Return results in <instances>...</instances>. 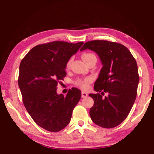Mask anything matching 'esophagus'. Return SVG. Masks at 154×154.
Returning <instances> with one entry per match:
<instances>
[{"label": "esophagus", "mask_w": 154, "mask_h": 154, "mask_svg": "<svg viewBox=\"0 0 154 154\" xmlns=\"http://www.w3.org/2000/svg\"><path fill=\"white\" fill-rule=\"evenodd\" d=\"M88 95V94L87 92H83V91L81 92V96H82V97H83V98H85V97H87Z\"/></svg>", "instance_id": "esophagus-1"}]
</instances>
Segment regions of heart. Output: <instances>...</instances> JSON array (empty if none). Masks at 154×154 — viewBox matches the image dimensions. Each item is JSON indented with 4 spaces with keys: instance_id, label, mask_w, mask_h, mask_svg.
<instances>
[{
    "instance_id": "b5f03b06",
    "label": "heart",
    "mask_w": 154,
    "mask_h": 154,
    "mask_svg": "<svg viewBox=\"0 0 154 154\" xmlns=\"http://www.w3.org/2000/svg\"><path fill=\"white\" fill-rule=\"evenodd\" d=\"M93 58H96V56L94 55V54L92 53H90V52H85V53H83L82 54V59L84 60V62H85L86 64L89 62L90 60H91ZM71 62H72V59H69L68 60V62H66V68L68 69H69V67L71 66ZM91 83V79H89V78H88V79H83V80H79V81H77V85L80 86L82 89L83 90H86L88 89V87H89V84Z\"/></svg>"
}]
</instances>
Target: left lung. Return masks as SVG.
Returning a JSON list of instances; mask_svg holds the SVG:
<instances>
[{"mask_svg":"<svg viewBox=\"0 0 154 154\" xmlns=\"http://www.w3.org/2000/svg\"><path fill=\"white\" fill-rule=\"evenodd\" d=\"M86 49L95 52L103 65L94 85L98 93L89 94L94 100L90 118L100 127L115 128L127 118L135 101L140 81L136 60L125 46L114 42L88 41L81 51ZM104 92L108 96L102 98Z\"/></svg>","mask_w":154,"mask_h":154,"instance_id":"8db88e82","label":"left lung"}]
</instances>
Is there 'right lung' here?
Returning <instances> with one entry per match:
<instances>
[{
    "label": "right lung",
    "instance_id": "add662e5",
    "mask_svg": "<svg viewBox=\"0 0 154 154\" xmlns=\"http://www.w3.org/2000/svg\"><path fill=\"white\" fill-rule=\"evenodd\" d=\"M53 41L33 48L20 65L18 85L25 108L35 123L50 132H59L71 121L81 90H69L66 96L57 93V86L66 75V64L83 45Z\"/></svg>",
    "mask_w": 154,
    "mask_h": 154
}]
</instances>
